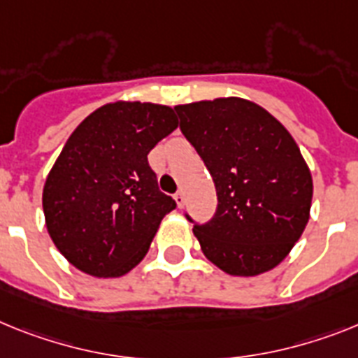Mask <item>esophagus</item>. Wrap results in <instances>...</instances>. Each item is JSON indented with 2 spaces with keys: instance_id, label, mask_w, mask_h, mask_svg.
<instances>
[{
  "instance_id": "esophagus-1",
  "label": "esophagus",
  "mask_w": 358,
  "mask_h": 358,
  "mask_svg": "<svg viewBox=\"0 0 358 358\" xmlns=\"http://www.w3.org/2000/svg\"><path fill=\"white\" fill-rule=\"evenodd\" d=\"M174 202H176V206H178L180 209H182V207H184V203H185V196H184V193H182V191H178V193L174 194Z\"/></svg>"
}]
</instances>
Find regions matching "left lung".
Listing matches in <instances>:
<instances>
[{"mask_svg":"<svg viewBox=\"0 0 358 358\" xmlns=\"http://www.w3.org/2000/svg\"><path fill=\"white\" fill-rule=\"evenodd\" d=\"M174 110L218 198L211 220L193 227L202 253L233 276L275 269L304 233L313 198L311 171L289 131L236 96Z\"/></svg>","mask_w":358,"mask_h":358,"instance_id":"obj_1","label":"left lung"}]
</instances>
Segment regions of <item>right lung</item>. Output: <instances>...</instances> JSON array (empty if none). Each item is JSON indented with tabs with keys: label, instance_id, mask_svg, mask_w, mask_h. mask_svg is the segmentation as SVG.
<instances>
[{
	"label": "right lung",
	"instance_id": "add662e5",
	"mask_svg": "<svg viewBox=\"0 0 358 358\" xmlns=\"http://www.w3.org/2000/svg\"><path fill=\"white\" fill-rule=\"evenodd\" d=\"M178 127L151 101L101 105L69 136L43 185L45 225L72 266L116 278L142 262L160 222L176 207L156 184L147 155Z\"/></svg>",
	"mask_w": 358,
	"mask_h": 358
}]
</instances>
